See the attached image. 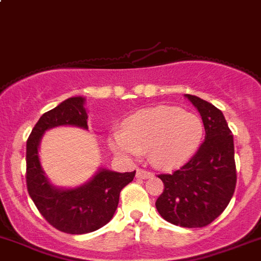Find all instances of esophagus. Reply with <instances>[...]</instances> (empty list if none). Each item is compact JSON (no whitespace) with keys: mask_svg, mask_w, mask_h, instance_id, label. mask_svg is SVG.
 Wrapping results in <instances>:
<instances>
[{"mask_svg":"<svg viewBox=\"0 0 261 261\" xmlns=\"http://www.w3.org/2000/svg\"><path fill=\"white\" fill-rule=\"evenodd\" d=\"M136 177L140 178V179H147V178L152 177V173L148 172V170H146V169H138Z\"/></svg>","mask_w":261,"mask_h":261,"instance_id":"1","label":"esophagus"}]
</instances>
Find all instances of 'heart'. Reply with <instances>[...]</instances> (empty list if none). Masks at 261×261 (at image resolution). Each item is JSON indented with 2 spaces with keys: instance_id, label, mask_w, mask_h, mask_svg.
<instances>
[{
  "instance_id": "obj_1",
  "label": "heart",
  "mask_w": 261,
  "mask_h": 261,
  "mask_svg": "<svg viewBox=\"0 0 261 261\" xmlns=\"http://www.w3.org/2000/svg\"><path fill=\"white\" fill-rule=\"evenodd\" d=\"M202 132V121L196 114L161 105L128 118L125 129L114 133L110 143L116 153L128 158L148 150L153 165L172 168L195 152Z\"/></svg>"
}]
</instances>
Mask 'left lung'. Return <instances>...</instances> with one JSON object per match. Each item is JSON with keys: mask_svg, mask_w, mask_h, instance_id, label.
Listing matches in <instances>:
<instances>
[{"mask_svg": "<svg viewBox=\"0 0 261 261\" xmlns=\"http://www.w3.org/2000/svg\"><path fill=\"white\" fill-rule=\"evenodd\" d=\"M186 96L200 113L205 140L179 169L158 175L164 191L155 205L166 222L201 228L224 212L234 193V145L222 111L197 96Z\"/></svg>", "mask_w": 261, "mask_h": 261, "instance_id": "8db88e82", "label": "left lung"}]
</instances>
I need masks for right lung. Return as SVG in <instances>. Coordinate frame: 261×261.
Wrapping results in <instances>:
<instances>
[{"label": "right lung", "instance_id": "obj_1", "mask_svg": "<svg viewBox=\"0 0 261 261\" xmlns=\"http://www.w3.org/2000/svg\"><path fill=\"white\" fill-rule=\"evenodd\" d=\"M84 98L70 97L39 118L27 141V188L42 217L56 229L70 234L93 232L110 222L120 191L133 180L135 172L101 169L91 182L74 190H60L44 177L38 159V145L44 130L58 125L87 129Z\"/></svg>", "mask_w": 261, "mask_h": 261}]
</instances>
